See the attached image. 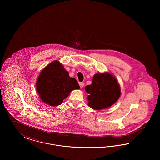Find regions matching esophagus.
<instances>
[{
    "label": "esophagus",
    "mask_w": 160,
    "mask_h": 160,
    "mask_svg": "<svg viewBox=\"0 0 160 160\" xmlns=\"http://www.w3.org/2000/svg\"><path fill=\"white\" fill-rule=\"evenodd\" d=\"M79 85H80V86L81 88H83L84 87L83 82H80V83H79Z\"/></svg>",
    "instance_id": "esophagus-1"
}]
</instances>
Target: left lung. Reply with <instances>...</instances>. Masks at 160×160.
<instances>
[{"instance_id": "8db88e82", "label": "left lung", "mask_w": 160, "mask_h": 160, "mask_svg": "<svg viewBox=\"0 0 160 160\" xmlns=\"http://www.w3.org/2000/svg\"><path fill=\"white\" fill-rule=\"evenodd\" d=\"M84 89L89 93L88 106L97 110L112 106L121 96L118 80L108 72L97 73L93 77L91 84Z\"/></svg>"}]
</instances>
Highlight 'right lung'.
<instances>
[{
    "label": "right lung",
    "mask_w": 160,
    "mask_h": 160,
    "mask_svg": "<svg viewBox=\"0 0 160 160\" xmlns=\"http://www.w3.org/2000/svg\"><path fill=\"white\" fill-rule=\"evenodd\" d=\"M40 99L45 103L56 106L68 97L71 92L80 89L76 78L69 76L59 62L54 61L42 70L36 83Z\"/></svg>",
    "instance_id": "right-lung-1"
}]
</instances>
